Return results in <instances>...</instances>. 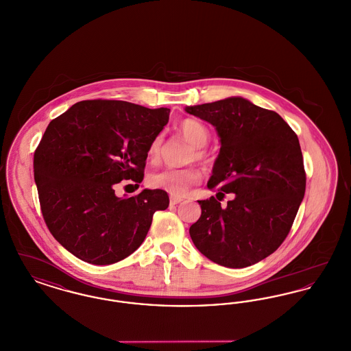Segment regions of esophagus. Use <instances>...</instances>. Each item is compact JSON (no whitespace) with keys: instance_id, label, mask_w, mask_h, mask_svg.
<instances>
[{"instance_id":"34e87169","label":"esophagus","mask_w":351,"mask_h":351,"mask_svg":"<svg viewBox=\"0 0 351 351\" xmlns=\"http://www.w3.org/2000/svg\"><path fill=\"white\" fill-rule=\"evenodd\" d=\"M183 199L182 197H178V196H171L169 197V202H171V205H176V204H179V202H182Z\"/></svg>"}]
</instances>
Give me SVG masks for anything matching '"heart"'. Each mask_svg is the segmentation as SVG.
<instances>
[{
  "label": "heart",
  "mask_w": 351,
  "mask_h": 351,
  "mask_svg": "<svg viewBox=\"0 0 351 351\" xmlns=\"http://www.w3.org/2000/svg\"><path fill=\"white\" fill-rule=\"evenodd\" d=\"M178 130L183 135L184 139L195 147L189 156V160L196 159L197 162L206 165L209 162V155L204 147L208 145L210 138V132L206 125L195 118H185L179 123ZM163 143V134H156L152 138L147 151L151 162L155 163L160 159ZM201 179L202 173L199 168H169L150 175L149 184L152 188L166 191L171 196H183L191 186L200 183Z\"/></svg>",
  "instance_id": "obj_1"
}]
</instances>
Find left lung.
I'll return each instance as SVG.
<instances>
[{
	"label": "left lung",
	"mask_w": 351,
	"mask_h": 351,
	"mask_svg": "<svg viewBox=\"0 0 351 351\" xmlns=\"http://www.w3.org/2000/svg\"><path fill=\"white\" fill-rule=\"evenodd\" d=\"M212 123L221 138L209 189L199 200L201 217L189 228L201 254L229 268L267 258L289 233L305 193L306 176L296 133L276 112L242 97L186 106ZM225 193L234 199L222 208Z\"/></svg>",
	"instance_id": "1"
}]
</instances>
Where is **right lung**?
<instances>
[{"label":"right lung","mask_w":351,"mask_h":351,"mask_svg":"<svg viewBox=\"0 0 351 351\" xmlns=\"http://www.w3.org/2000/svg\"><path fill=\"white\" fill-rule=\"evenodd\" d=\"M168 118L167 108L86 100L51 121L34 154V178L45 222L71 254L104 266L142 245L154 213L168 208L167 192L119 199L114 186L143 180L150 142Z\"/></svg>","instance_id":"1"}]
</instances>
